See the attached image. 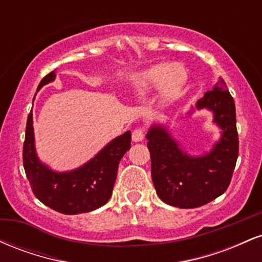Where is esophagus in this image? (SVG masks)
Returning a JSON list of instances; mask_svg holds the SVG:
<instances>
[{
    "label": "esophagus",
    "instance_id": "esophagus-1",
    "mask_svg": "<svg viewBox=\"0 0 262 262\" xmlns=\"http://www.w3.org/2000/svg\"><path fill=\"white\" fill-rule=\"evenodd\" d=\"M132 139H133V141H141L144 139V130L141 128H138L135 129V130L133 132V134H132Z\"/></svg>",
    "mask_w": 262,
    "mask_h": 262
}]
</instances>
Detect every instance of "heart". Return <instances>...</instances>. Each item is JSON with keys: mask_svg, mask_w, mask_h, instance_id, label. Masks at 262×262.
<instances>
[{"mask_svg": "<svg viewBox=\"0 0 262 262\" xmlns=\"http://www.w3.org/2000/svg\"><path fill=\"white\" fill-rule=\"evenodd\" d=\"M134 90L140 95L162 87L166 97H171L181 89L185 76L167 64H155L145 70L139 71L130 77Z\"/></svg>", "mask_w": 262, "mask_h": 262, "instance_id": "b5f03b06", "label": "heart"}]
</instances>
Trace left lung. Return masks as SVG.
<instances>
[{
	"label": "left lung",
	"mask_w": 262,
	"mask_h": 262,
	"mask_svg": "<svg viewBox=\"0 0 262 262\" xmlns=\"http://www.w3.org/2000/svg\"><path fill=\"white\" fill-rule=\"evenodd\" d=\"M203 108L213 113V122L222 130L209 152L187 154L162 125L154 124L146 134L156 193L179 208H196L223 194L235 169L239 154L235 103L222 77L197 101L196 110Z\"/></svg>",
	"instance_id": "8db88e82"
}]
</instances>
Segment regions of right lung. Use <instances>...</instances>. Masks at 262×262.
<instances>
[{
  "instance_id": "right-lung-1",
  "label": "right lung",
  "mask_w": 262,
  "mask_h": 262,
  "mask_svg": "<svg viewBox=\"0 0 262 262\" xmlns=\"http://www.w3.org/2000/svg\"><path fill=\"white\" fill-rule=\"evenodd\" d=\"M55 71L48 74L37 91L55 80ZM132 134L125 132L107 144L95 158L77 169L56 172L38 159L34 146L32 111L28 114L23 144V166L33 193L45 206L62 213L79 214L104 206L112 196L118 165L130 149Z\"/></svg>"
}]
</instances>
